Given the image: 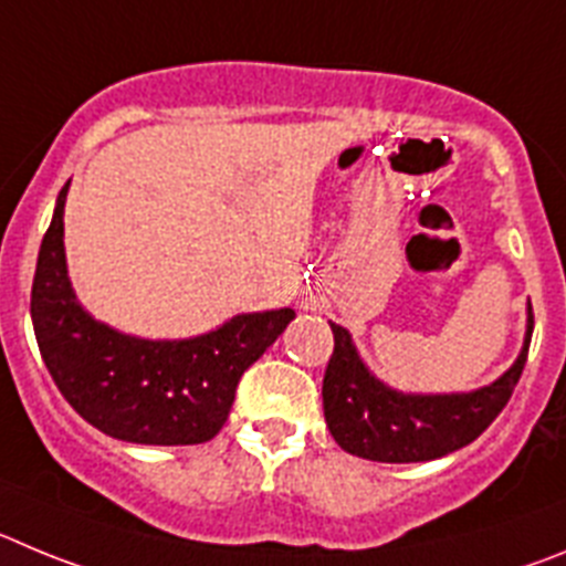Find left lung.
Here are the masks:
<instances>
[{
  "label": "left lung",
  "mask_w": 566,
  "mask_h": 566,
  "mask_svg": "<svg viewBox=\"0 0 566 566\" xmlns=\"http://www.w3.org/2000/svg\"><path fill=\"white\" fill-rule=\"evenodd\" d=\"M335 349L324 371V417L344 451L371 462H429L473 442L499 417L522 378L533 335V310L516 364L476 391L403 395L378 380L358 358L353 335L329 324Z\"/></svg>",
  "instance_id": "obj_1"
}]
</instances>
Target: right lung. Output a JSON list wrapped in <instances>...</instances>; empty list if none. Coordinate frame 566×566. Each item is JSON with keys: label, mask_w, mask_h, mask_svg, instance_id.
I'll return each mask as SVG.
<instances>
[{"label": "right lung", "mask_w": 566, "mask_h": 566, "mask_svg": "<svg viewBox=\"0 0 566 566\" xmlns=\"http://www.w3.org/2000/svg\"><path fill=\"white\" fill-rule=\"evenodd\" d=\"M39 248L30 315L44 366L70 406L104 434L140 446H197L217 437L239 378L295 313L233 315L197 338L149 340L106 327L73 293L64 259V200Z\"/></svg>", "instance_id": "right-lung-1"}]
</instances>
